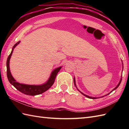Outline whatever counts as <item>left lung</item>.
Segmentation results:
<instances>
[{
  "instance_id": "left-lung-1",
  "label": "left lung",
  "mask_w": 129,
  "mask_h": 129,
  "mask_svg": "<svg viewBox=\"0 0 129 129\" xmlns=\"http://www.w3.org/2000/svg\"><path fill=\"white\" fill-rule=\"evenodd\" d=\"M122 65H123V64H122ZM121 80H122V77H121V80H120V82H119V83L118 84V85H117L115 87V88L113 90H112V91L110 92V93L112 92V91H114V90H115L116 89H117V87H119V86L120 85V83H121ZM74 85H75V86H76V84H75V78H74ZM78 91H79V90H78ZM81 93V94H83V95H84L85 96H86V97H87V98H89V99H97L98 98H94V97H91V96H87V95H85V94H83V92H81V91H80ZM109 94H110V93H109ZM108 94H107L106 95H108ZM102 97H104V96H102ZM102 97H101V98H102Z\"/></svg>"
}]
</instances>
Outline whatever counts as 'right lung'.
<instances>
[{"mask_svg":"<svg viewBox=\"0 0 129 129\" xmlns=\"http://www.w3.org/2000/svg\"><path fill=\"white\" fill-rule=\"evenodd\" d=\"M19 43H20V42L16 43L14 45L12 52H11V53L10 54L9 56L8 57L7 61V77L8 79V80L10 82V83L13 85L16 89L18 90L19 91L23 93L24 94L31 96H35L42 94V93L46 91V90H48L52 85H53L57 74L59 72V70L61 69V67L57 68L56 69H55L53 72H52L50 77L49 78L48 81L46 82L45 84L42 85H25L18 83V82H16L15 81V79L13 78L12 74H11L9 68V60L10 59V57L12 55L14 48Z\"/></svg>","mask_w":129,"mask_h":129,"instance_id":"1","label":"right lung"}]
</instances>
